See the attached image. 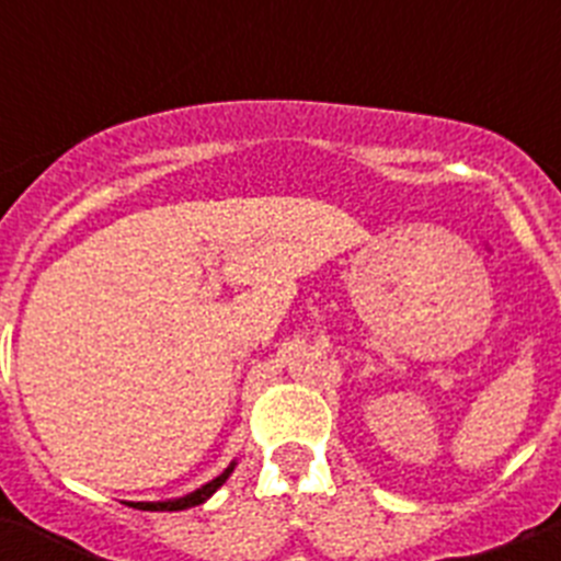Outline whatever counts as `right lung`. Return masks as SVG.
<instances>
[{
    "mask_svg": "<svg viewBox=\"0 0 561 561\" xmlns=\"http://www.w3.org/2000/svg\"><path fill=\"white\" fill-rule=\"evenodd\" d=\"M230 472H232V466L230 469H225V472H221L216 480H210V483H205L193 494H187V497L171 500V503H131V505L134 508H142V512H185V508H193V505L205 503V500L210 497V494L216 492V489H219L227 478H230Z\"/></svg>",
    "mask_w": 561,
    "mask_h": 561,
    "instance_id": "add662e5",
    "label": "right lung"
}]
</instances>
